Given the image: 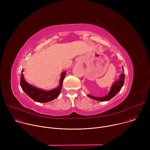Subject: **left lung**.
<instances>
[{
    "mask_svg": "<svg viewBox=\"0 0 150 150\" xmlns=\"http://www.w3.org/2000/svg\"><path fill=\"white\" fill-rule=\"evenodd\" d=\"M123 72H124V70L123 68ZM125 75H124V74H122L120 76V78L119 79L115 82L113 85H112V87L109 93V94L103 97H96L94 96H91L90 94L88 95V97H89L90 98H91L94 100H98V101H108L110 100L112 98H113L115 96H116V94L121 90L122 86L123 85L124 83V80H125Z\"/></svg>",
    "mask_w": 150,
    "mask_h": 150,
    "instance_id": "1",
    "label": "left lung"
}]
</instances>
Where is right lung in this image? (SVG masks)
Listing matches in <instances>:
<instances>
[{"mask_svg": "<svg viewBox=\"0 0 150 150\" xmlns=\"http://www.w3.org/2000/svg\"><path fill=\"white\" fill-rule=\"evenodd\" d=\"M23 71H21L23 73ZM67 72H63L62 74V76L60 79L59 86L54 90L51 91H44L42 90L38 89L32 85L28 84L24 79L23 74H21L20 79V85L23 91L33 100L39 103H47L53 100L58 97L63 85V81L65 76Z\"/></svg>", "mask_w": 150, "mask_h": 150, "instance_id": "obj_1", "label": "right lung"}]
</instances>
